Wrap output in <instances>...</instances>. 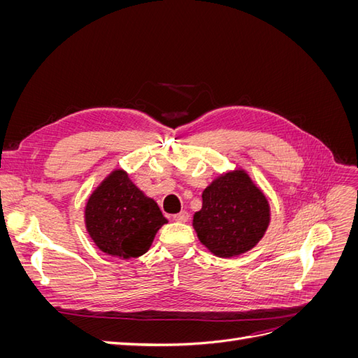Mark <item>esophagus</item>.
Returning a JSON list of instances; mask_svg holds the SVG:
<instances>
[{
	"label": "esophagus",
	"instance_id": "esophagus-1",
	"mask_svg": "<svg viewBox=\"0 0 358 358\" xmlns=\"http://www.w3.org/2000/svg\"><path fill=\"white\" fill-rule=\"evenodd\" d=\"M173 220L178 221V222H187L189 220V213L187 210H182L176 215H173Z\"/></svg>",
	"mask_w": 358,
	"mask_h": 358
}]
</instances>
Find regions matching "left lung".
Segmentation results:
<instances>
[{"label":"left lung","instance_id":"obj_1","mask_svg":"<svg viewBox=\"0 0 358 358\" xmlns=\"http://www.w3.org/2000/svg\"><path fill=\"white\" fill-rule=\"evenodd\" d=\"M201 199L192 227L200 242L216 257L241 255L264 236L270 222L268 201L243 170L215 179Z\"/></svg>","mask_w":358,"mask_h":358}]
</instances>
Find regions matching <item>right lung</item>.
I'll use <instances>...</instances> for the list:
<instances>
[{"label":"right lung","mask_w":358,"mask_h":358,"mask_svg":"<svg viewBox=\"0 0 358 358\" xmlns=\"http://www.w3.org/2000/svg\"><path fill=\"white\" fill-rule=\"evenodd\" d=\"M167 220L158 204L115 170L88 199L85 224L91 239L103 252L119 258L143 255Z\"/></svg>","instance_id":"right-lung-1"}]
</instances>
